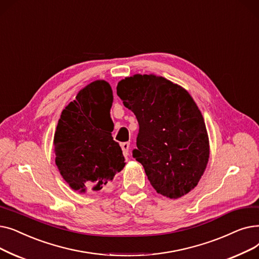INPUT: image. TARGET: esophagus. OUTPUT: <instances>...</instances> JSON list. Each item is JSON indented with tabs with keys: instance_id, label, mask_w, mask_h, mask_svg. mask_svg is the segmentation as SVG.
<instances>
[{
	"instance_id": "34e87169",
	"label": "esophagus",
	"mask_w": 259,
	"mask_h": 259,
	"mask_svg": "<svg viewBox=\"0 0 259 259\" xmlns=\"http://www.w3.org/2000/svg\"><path fill=\"white\" fill-rule=\"evenodd\" d=\"M121 149H122L123 155L127 156V155H128V150H130V143H128V142H123V143H121Z\"/></svg>"
}]
</instances>
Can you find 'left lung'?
<instances>
[{
	"label": "left lung",
	"mask_w": 259,
	"mask_h": 259,
	"mask_svg": "<svg viewBox=\"0 0 259 259\" xmlns=\"http://www.w3.org/2000/svg\"><path fill=\"white\" fill-rule=\"evenodd\" d=\"M117 95L139 123L133 151L157 193L177 199L199 182L208 161V138L200 110L181 86L162 77L121 80Z\"/></svg>",
	"instance_id": "1"
}]
</instances>
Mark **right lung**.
<instances>
[{
    "label": "right lung",
    "mask_w": 259,
    "mask_h": 259,
    "mask_svg": "<svg viewBox=\"0 0 259 259\" xmlns=\"http://www.w3.org/2000/svg\"><path fill=\"white\" fill-rule=\"evenodd\" d=\"M112 103V89L99 80L81 90L61 114L54 138L56 164L75 191H99L125 165L110 134Z\"/></svg>",
    "instance_id": "add662e5"
}]
</instances>
